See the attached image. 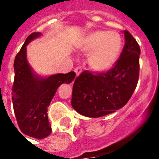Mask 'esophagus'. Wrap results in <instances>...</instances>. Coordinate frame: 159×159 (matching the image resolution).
I'll use <instances>...</instances> for the list:
<instances>
[{"mask_svg":"<svg viewBox=\"0 0 159 159\" xmlns=\"http://www.w3.org/2000/svg\"><path fill=\"white\" fill-rule=\"evenodd\" d=\"M74 71L76 72V76H78L80 75V74L82 73V68H81L80 66H77V67H76V68H75V70H74Z\"/></svg>","mask_w":159,"mask_h":159,"instance_id":"esophagus-1","label":"esophagus"}]
</instances>
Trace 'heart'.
Segmentation results:
<instances>
[{"label":"heart","instance_id":"b5f03b06","mask_svg":"<svg viewBox=\"0 0 159 159\" xmlns=\"http://www.w3.org/2000/svg\"><path fill=\"white\" fill-rule=\"evenodd\" d=\"M79 49L89 54V66L97 72L111 70L117 63L123 48V39L117 31L97 30L83 38Z\"/></svg>","mask_w":159,"mask_h":159}]
</instances>
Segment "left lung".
Wrapping results in <instances>:
<instances>
[{
	"instance_id": "8db88e82",
	"label": "left lung",
	"mask_w": 159,
	"mask_h": 159,
	"mask_svg": "<svg viewBox=\"0 0 159 159\" xmlns=\"http://www.w3.org/2000/svg\"><path fill=\"white\" fill-rule=\"evenodd\" d=\"M125 45L113 68L93 75L83 71L74 82L71 106L81 115L100 117L127 104L139 79L140 49L136 40L124 30Z\"/></svg>"
}]
</instances>
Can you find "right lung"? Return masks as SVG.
I'll return each instance as SVG.
<instances>
[{
  "label": "right lung",
  "instance_id": "right-lung-1",
  "mask_svg": "<svg viewBox=\"0 0 159 159\" xmlns=\"http://www.w3.org/2000/svg\"><path fill=\"white\" fill-rule=\"evenodd\" d=\"M42 36L40 32L30 35L16 56L12 93L19 129L26 135L39 140L48 136L52 131L47 112L58 88L63 83H70L76 76L74 71L41 76L33 70L27 59V46Z\"/></svg>",
  "mask_w": 159,
  "mask_h": 159
}]
</instances>
